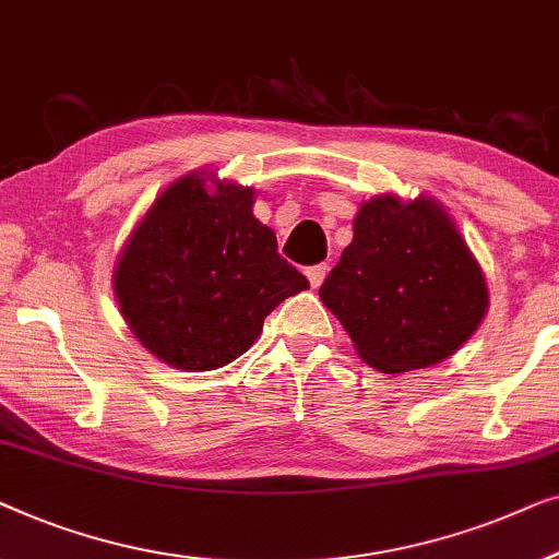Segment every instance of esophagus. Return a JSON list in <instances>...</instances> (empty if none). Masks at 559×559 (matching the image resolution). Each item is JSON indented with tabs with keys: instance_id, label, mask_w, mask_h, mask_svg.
I'll return each instance as SVG.
<instances>
[{
	"instance_id": "1",
	"label": "esophagus",
	"mask_w": 559,
	"mask_h": 559,
	"mask_svg": "<svg viewBox=\"0 0 559 559\" xmlns=\"http://www.w3.org/2000/svg\"><path fill=\"white\" fill-rule=\"evenodd\" d=\"M326 271H329L326 263H317V265H309V269H306V278H309L311 288L321 286V281L326 278Z\"/></svg>"
}]
</instances>
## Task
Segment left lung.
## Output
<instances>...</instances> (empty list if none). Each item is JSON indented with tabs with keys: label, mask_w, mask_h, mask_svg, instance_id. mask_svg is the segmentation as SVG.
I'll return each instance as SVG.
<instances>
[{
	"label": "left lung",
	"mask_w": 559,
	"mask_h": 559,
	"mask_svg": "<svg viewBox=\"0 0 559 559\" xmlns=\"http://www.w3.org/2000/svg\"><path fill=\"white\" fill-rule=\"evenodd\" d=\"M319 296L359 357L388 374L451 357L489 306L484 273L443 207L392 194L361 204L355 240Z\"/></svg>",
	"instance_id": "left-lung-1"
}]
</instances>
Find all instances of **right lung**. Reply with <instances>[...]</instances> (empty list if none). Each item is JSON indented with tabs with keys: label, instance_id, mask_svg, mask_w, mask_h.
Returning <instances> with one entry per match:
<instances>
[{
	"label": "right lung",
	"instance_id": "1",
	"mask_svg": "<svg viewBox=\"0 0 559 559\" xmlns=\"http://www.w3.org/2000/svg\"><path fill=\"white\" fill-rule=\"evenodd\" d=\"M114 288L139 342L207 372L238 359L283 298L309 288L253 217V190L190 175L164 190L116 263Z\"/></svg>",
	"mask_w": 559,
	"mask_h": 559
}]
</instances>
